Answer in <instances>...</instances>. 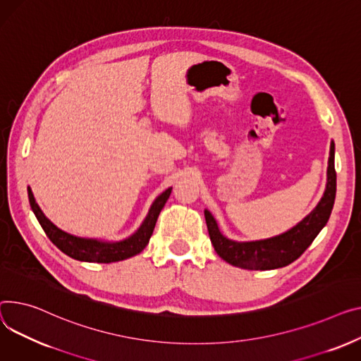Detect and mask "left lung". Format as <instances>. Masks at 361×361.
<instances>
[{
  "mask_svg": "<svg viewBox=\"0 0 361 361\" xmlns=\"http://www.w3.org/2000/svg\"><path fill=\"white\" fill-rule=\"evenodd\" d=\"M334 152V143H331L328 183L321 202L300 224L279 236L252 243L231 241L219 232V228L216 225L210 212L204 210L210 241L218 255L226 262L232 264V266L247 270H273L289 266L290 262L298 259L306 251V248L314 243V239L329 219L335 200V191H337Z\"/></svg>",
  "mask_w": 361,
  "mask_h": 361,
  "instance_id": "8db88e82",
  "label": "left lung"
}]
</instances>
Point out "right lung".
<instances>
[{
    "instance_id": "obj_1",
    "label": "right lung",
    "mask_w": 361,
    "mask_h": 361,
    "mask_svg": "<svg viewBox=\"0 0 361 361\" xmlns=\"http://www.w3.org/2000/svg\"><path fill=\"white\" fill-rule=\"evenodd\" d=\"M171 195V188L165 190L164 193L154 202L151 206V210L147 216V219L143 221L142 226L133 233L130 238L125 239L120 243H100L95 239H84L77 238L74 235H69L61 229H58L46 216L42 213L40 207L37 206L32 190L29 188V202L32 206V210L35 212L36 218L43 228L47 238L68 257L78 259V261H87V262H114L122 261L126 258H130L136 254H139L143 248H145L149 243V238L154 232L155 224L158 216L165 206L168 197Z\"/></svg>"
}]
</instances>
